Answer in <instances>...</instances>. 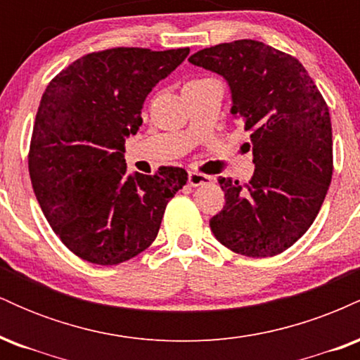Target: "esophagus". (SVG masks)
I'll use <instances>...</instances> for the list:
<instances>
[{"label":"esophagus","mask_w":360,"mask_h":360,"mask_svg":"<svg viewBox=\"0 0 360 360\" xmlns=\"http://www.w3.org/2000/svg\"><path fill=\"white\" fill-rule=\"evenodd\" d=\"M212 181H213L212 176L201 174V172H196V171H191L188 176V183H189V186H193V188L208 184V183H212Z\"/></svg>","instance_id":"34e87169"}]
</instances>
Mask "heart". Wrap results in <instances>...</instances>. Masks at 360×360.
<instances>
[{
    "label": "heart",
    "instance_id": "1",
    "mask_svg": "<svg viewBox=\"0 0 360 360\" xmlns=\"http://www.w3.org/2000/svg\"><path fill=\"white\" fill-rule=\"evenodd\" d=\"M203 81H208V79H206V77H203V79H191V81H188V82H186V84H184V88H186V86H194V84H200V82H203Z\"/></svg>",
    "mask_w": 360,
    "mask_h": 360
}]
</instances>
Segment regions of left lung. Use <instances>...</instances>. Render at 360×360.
Instances as JSON below:
<instances>
[{"mask_svg": "<svg viewBox=\"0 0 360 360\" xmlns=\"http://www.w3.org/2000/svg\"><path fill=\"white\" fill-rule=\"evenodd\" d=\"M189 62L229 81L255 164L249 183L218 179L225 206L210 220L212 232L240 255H278L307 233L332 181L325 98L296 57L259 40L213 45Z\"/></svg>", "mask_w": 360, "mask_h": 360, "instance_id": "obj_1", "label": "left lung"}]
</instances>
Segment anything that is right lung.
Returning <instances> with one entry per match:
<instances>
[{
  "instance_id": "right-lung-1",
  "label": "right lung",
  "mask_w": 360,
  "mask_h": 360,
  "mask_svg": "<svg viewBox=\"0 0 360 360\" xmlns=\"http://www.w3.org/2000/svg\"><path fill=\"white\" fill-rule=\"evenodd\" d=\"M189 49L115 47L86 53L45 88L32 131L28 172L60 242L82 260L115 266L155 240L183 167L127 176L125 140L142 125L147 94Z\"/></svg>"
}]
</instances>
